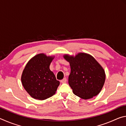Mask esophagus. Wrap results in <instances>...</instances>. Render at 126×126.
Returning <instances> with one entry per match:
<instances>
[{"instance_id":"esophagus-1","label":"esophagus","mask_w":126,"mask_h":126,"mask_svg":"<svg viewBox=\"0 0 126 126\" xmlns=\"http://www.w3.org/2000/svg\"><path fill=\"white\" fill-rule=\"evenodd\" d=\"M66 82H67V79H66V78H63L62 80H61V82L62 83H66Z\"/></svg>"}]
</instances>
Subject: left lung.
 I'll list each match as a JSON object with an SVG mask.
<instances>
[{
    "label": "left lung",
    "instance_id": "left-lung-1",
    "mask_svg": "<svg viewBox=\"0 0 126 126\" xmlns=\"http://www.w3.org/2000/svg\"><path fill=\"white\" fill-rule=\"evenodd\" d=\"M71 66L69 85L74 94L84 99L98 94L106 79L103 68L90 54L79 53L76 56H63Z\"/></svg>",
    "mask_w": 126,
    "mask_h": 126
}]
</instances>
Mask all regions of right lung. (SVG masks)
<instances>
[{"label": "right lung", "mask_w": 126, "mask_h": 126, "mask_svg": "<svg viewBox=\"0 0 126 126\" xmlns=\"http://www.w3.org/2000/svg\"><path fill=\"white\" fill-rule=\"evenodd\" d=\"M54 57L35 55L25 65L21 77L23 87L33 98L44 100L55 93L60 82L49 69Z\"/></svg>", "instance_id": "right-lung-1"}]
</instances>
